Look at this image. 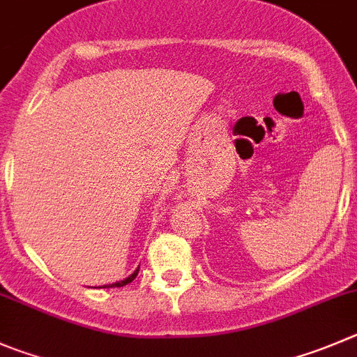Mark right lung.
Segmentation results:
<instances>
[{"instance_id": "obj_1", "label": "right lung", "mask_w": 357, "mask_h": 357, "mask_svg": "<svg viewBox=\"0 0 357 357\" xmlns=\"http://www.w3.org/2000/svg\"><path fill=\"white\" fill-rule=\"evenodd\" d=\"M137 273H139V269H135V273H133V275H130L128 278H126V280H123V282H116V284H112L111 287H123V285L130 284V282H132V280L135 278V276H137ZM105 287H109V285H105Z\"/></svg>"}]
</instances>
